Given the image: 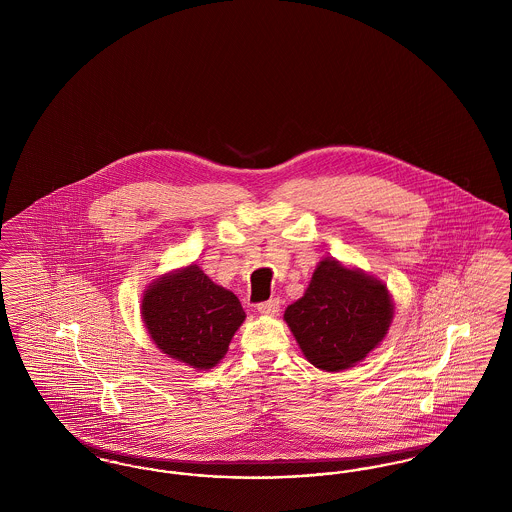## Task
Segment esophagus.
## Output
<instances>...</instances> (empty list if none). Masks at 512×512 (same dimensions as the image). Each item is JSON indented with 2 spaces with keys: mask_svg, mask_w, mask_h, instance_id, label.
I'll use <instances>...</instances> for the list:
<instances>
[{
  "mask_svg": "<svg viewBox=\"0 0 512 512\" xmlns=\"http://www.w3.org/2000/svg\"><path fill=\"white\" fill-rule=\"evenodd\" d=\"M257 311H259L261 315H276V313L280 311V299H278V297H272V299H268V301L259 303V305H257Z\"/></svg>",
  "mask_w": 512,
  "mask_h": 512,
  "instance_id": "34e87169",
  "label": "esophagus"
}]
</instances>
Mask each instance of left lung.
<instances>
[{"instance_id": "8db88e82", "label": "left lung", "mask_w": 512, "mask_h": 512, "mask_svg": "<svg viewBox=\"0 0 512 512\" xmlns=\"http://www.w3.org/2000/svg\"><path fill=\"white\" fill-rule=\"evenodd\" d=\"M284 318L303 355L322 370L338 372L363 361L384 340L393 305L382 282L324 259Z\"/></svg>"}]
</instances>
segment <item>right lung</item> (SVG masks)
Wrapping results in <instances>:
<instances>
[{
    "label": "right lung",
    "instance_id": "right-lung-1",
    "mask_svg": "<svg viewBox=\"0 0 512 512\" xmlns=\"http://www.w3.org/2000/svg\"><path fill=\"white\" fill-rule=\"evenodd\" d=\"M142 317L163 353L205 370L226 355L245 313L234 293L213 284L192 265L149 286Z\"/></svg>",
    "mask_w": 512,
    "mask_h": 512
}]
</instances>
